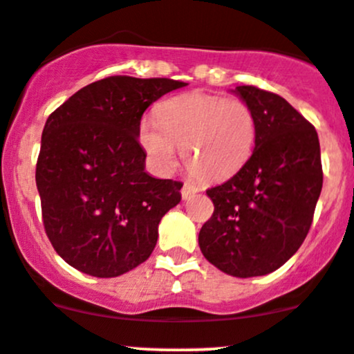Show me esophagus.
Here are the masks:
<instances>
[{
	"mask_svg": "<svg viewBox=\"0 0 354 354\" xmlns=\"http://www.w3.org/2000/svg\"><path fill=\"white\" fill-rule=\"evenodd\" d=\"M197 192H198V188L195 187V185H192V183H185V185H183V188H181V197H183L185 201H187V198L194 197V195L197 194Z\"/></svg>",
	"mask_w": 354,
	"mask_h": 354,
	"instance_id": "obj_1",
	"label": "esophagus"
}]
</instances>
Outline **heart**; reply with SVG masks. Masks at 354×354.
I'll return each mask as SVG.
<instances>
[{
    "label": "heart",
    "mask_w": 354,
    "mask_h": 354,
    "mask_svg": "<svg viewBox=\"0 0 354 354\" xmlns=\"http://www.w3.org/2000/svg\"><path fill=\"white\" fill-rule=\"evenodd\" d=\"M138 138L150 160L169 171L181 147L185 166L202 181L233 176L252 153L256 118L239 98L188 93L166 100L156 119L143 118Z\"/></svg>",
    "instance_id": "b5f03b06"
}]
</instances>
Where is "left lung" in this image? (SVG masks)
Here are the masks:
<instances>
[{
	"label": "left lung",
	"mask_w": 354,
	"mask_h": 354,
	"mask_svg": "<svg viewBox=\"0 0 354 354\" xmlns=\"http://www.w3.org/2000/svg\"><path fill=\"white\" fill-rule=\"evenodd\" d=\"M235 93L256 118V149L228 181L209 188L211 219L198 245L211 264L239 279L268 275L310 232L324 185L317 129L292 105L256 86Z\"/></svg>",
	"instance_id": "8db88e82"
}]
</instances>
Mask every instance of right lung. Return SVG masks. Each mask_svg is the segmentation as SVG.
<instances>
[{"mask_svg": "<svg viewBox=\"0 0 354 354\" xmlns=\"http://www.w3.org/2000/svg\"><path fill=\"white\" fill-rule=\"evenodd\" d=\"M187 82L112 75L84 86L51 112L41 136L36 185L43 225L58 256L100 279L149 259L181 181L145 173L143 112Z\"/></svg>", "mask_w": 354, "mask_h": 354, "instance_id": "obj_1", "label": "right lung"}]
</instances>
